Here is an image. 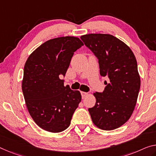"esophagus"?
Returning <instances> with one entry per match:
<instances>
[{
	"label": "esophagus",
	"mask_w": 156,
	"mask_h": 156,
	"mask_svg": "<svg viewBox=\"0 0 156 156\" xmlns=\"http://www.w3.org/2000/svg\"><path fill=\"white\" fill-rule=\"evenodd\" d=\"M81 97H82V98H84L86 97V95H87V93L83 92V91H81Z\"/></svg>",
	"instance_id": "obj_1"
}]
</instances>
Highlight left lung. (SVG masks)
Wrapping results in <instances>:
<instances>
[{"mask_svg":"<svg viewBox=\"0 0 156 156\" xmlns=\"http://www.w3.org/2000/svg\"><path fill=\"white\" fill-rule=\"evenodd\" d=\"M98 59L100 73L109 83L102 93L95 92V106L88 109L93 123L104 130L123 126L135 109L140 88V76L133 52L128 45L109 34L81 36Z\"/></svg>","mask_w":156,"mask_h":156,"instance_id":"left-lung-1","label":"left lung"}]
</instances>
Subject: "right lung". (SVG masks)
<instances>
[{
	"label": "right lung",
	"mask_w": 156,
	"mask_h": 156,
	"mask_svg": "<svg viewBox=\"0 0 156 156\" xmlns=\"http://www.w3.org/2000/svg\"><path fill=\"white\" fill-rule=\"evenodd\" d=\"M83 45L78 37L54 38L37 47L26 62L23 97L30 116L43 130L60 133L70 126L81 95L64 86L60 77L66 75L74 52Z\"/></svg>",
	"instance_id": "obj_1"
}]
</instances>
